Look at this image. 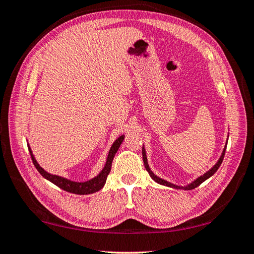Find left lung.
<instances>
[{
	"instance_id": "obj_1",
	"label": "left lung",
	"mask_w": 254,
	"mask_h": 254,
	"mask_svg": "<svg viewBox=\"0 0 254 254\" xmlns=\"http://www.w3.org/2000/svg\"><path fill=\"white\" fill-rule=\"evenodd\" d=\"M226 147H227V144H226V146H225V148H224V150H223V154H222V156H220V158L218 159L216 165H215L212 169L208 170V171L206 172V174H204L203 176L198 177L196 180H194V181H193L192 183H190V185H189L188 187H178V186L172 185V183H169L168 181L161 179V178H159V177H157V176H155V175L153 174V171L150 170L149 167H148L146 153H145L144 147H143V149H142V154H143V160H144L145 168H146V170L148 171V174H149L150 177H152L153 180H155L156 182L159 183V185H163V186H166V187H170V188H175V189H185V190H192V189H195L196 187H198L199 185H201V183H203L205 180H207L209 177H212V176L215 174V172H216V171L218 170L219 166L222 165V163H223V159H224V156H225V152H226Z\"/></svg>"
}]
</instances>
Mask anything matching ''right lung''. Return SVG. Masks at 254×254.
Instances as JSON below:
<instances>
[{
  "instance_id": "obj_1",
  "label": "right lung",
  "mask_w": 254,
  "mask_h": 254,
  "mask_svg": "<svg viewBox=\"0 0 254 254\" xmlns=\"http://www.w3.org/2000/svg\"><path fill=\"white\" fill-rule=\"evenodd\" d=\"M123 139H124V136L122 135L119 137L115 143H113V145L109 150V155H108L105 168L101 170L100 174L96 178H94V179L86 181V182H74V181L65 179V178L48 174L47 171H45L39 165H38L37 160L35 159L34 155H32L29 146H28V149L30 152L32 163H34L36 169L40 172V175L42 177L46 178L47 180H49L50 182L53 183V185H56L57 187L62 189V190H64V191L69 192V193H74V194H79V195H84V194H91V193L99 191V190H101V188L105 186V183L107 181V177H108V175H109V172L111 170L112 160H113V158H115V155L118 152L119 147H120V145L123 142Z\"/></svg>"
}]
</instances>
